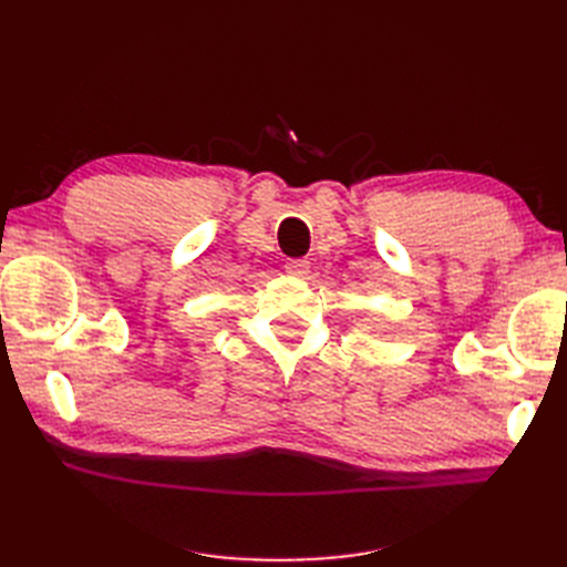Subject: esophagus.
I'll list each match as a JSON object with an SVG mask.
<instances>
[{"instance_id": "esophagus-1", "label": "esophagus", "mask_w": 567, "mask_h": 567, "mask_svg": "<svg viewBox=\"0 0 567 567\" xmlns=\"http://www.w3.org/2000/svg\"><path fill=\"white\" fill-rule=\"evenodd\" d=\"M310 260H305V257H298V260H288L286 262V271L293 274V277H305L307 271H310Z\"/></svg>"}]
</instances>
